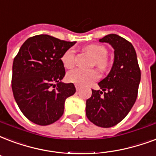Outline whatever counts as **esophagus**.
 I'll return each instance as SVG.
<instances>
[{
    "mask_svg": "<svg viewBox=\"0 0 156 156\" xmlns=\"http://www.w3.org/2000/svg\"><path fill=\"white\" fill-rule=\"evenodd\" d=\"M75 87H76V90H77V91H78V90H80L81 86L80 85H78V84H75Z\"/></svg>",
    "mask_w": 156,
    "mask_h": 156,
    "instance_id": "1",
    "label": "esophagus"
}]
</instances>
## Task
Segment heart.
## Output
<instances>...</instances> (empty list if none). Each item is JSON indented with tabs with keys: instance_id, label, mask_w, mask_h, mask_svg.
<instances>
[{
	"instance_id": "heart-1",
	"label": "heart",
	"mask_w": 156,
	"mask_h": 156,
	"mask_svg": "<svg viewBox=\"0 0 156 156\" xmlns=\"http://www.w3.org/2000/svg\"><path fill=\"white\" fill-rule=\"evenodd\" d=\"M85 51L91 55L94 58L95 65L102 69H105L108 66L106 59L107 50L105 47L100 45H90L86 46ZM63 65L67 69L72 68L75 64V51L69 48L63 54L61 57ZM99 78V73L96 69H74L71 70L66 75V78L69 83H75L81 86L88 85Z\"/></svg>"
}]
</instances>
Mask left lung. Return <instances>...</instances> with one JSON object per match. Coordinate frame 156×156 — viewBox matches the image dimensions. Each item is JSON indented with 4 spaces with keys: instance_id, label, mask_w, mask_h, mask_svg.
<instances>
[{
    "instance_id": "obj_1",
    "label": "left lung",
    "mask_w": 156,
    "mask_h": 156,
    "mask_svg": "<svg viewBox=\"0 0 156 156\" xmlns=\"http://www.w3.org/2000/svg\"><path fill=\"white\" fill-rule=\"evenodd\" d=\"M114 49V63L108 75L98 83L101 90H91L86 102L87 117L95 125L110 128L123 120L137 97L141 71L133 46L117 34L99 40Z\"/></svg>"
}]
</instances>
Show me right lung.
<instances>
[{"label": "right lung", "instance_id": "obj_1", "mask_svg": "<svg viewBox=\"0 0 156 156\" xmlns=\"http://www.w3.org/2000/svg\"><path fill=\"white\" fill-rule=\"evenodd\" d=\"M75 43L41 34L20 47L13 62L12 91L31 122L41 126L55 123L64 114L65 100L75 93L73 83L61 82L65 75L61 57Z\"/></svg>", "mask_w": 156, "mask_h": 156}]
</instances>
